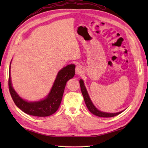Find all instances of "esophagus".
Returning <instances> with one entry per match:
<instances>
[{
	"label": "esophagus",
	"mask_w": 148,
	"mask_h": 148,
	"mask_svg": "<svg viewBox=\"0 0 148 148\" xmlns=\"http://www.w3.org/2000/svg\"><path fill=\"white\" fill-rule=\"evenodd\" d=\"M83 72V69L80 65H77L76 67V73L77 74H82Z\"/></svg>",
	"instance_id": "obj_1"
}]
</instances>
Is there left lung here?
Returning <instances> with one entry per match:
<instances>
[{"instance_id": "8db88e82", "label": "left lung", "mask_w": 148, "mask_h": 148, "mask_svg": "<svg viewBox=\"0 0 148 148\" xmlns=\"http://www.w3.org/2000/svg\"><path fill=\"white\" fill-rule=\"evenodd\" d=\"M79 84L81 86V92H82L83 96L84 97V102H85L86 106L88 108V109L89 111L92 112V114H93L94 115H95L97 116H99V117L111 118V117H114L115 116H117L121 112H119L116 113H108V112H103L99 111V110L97 109L95 106H94L92 101H91L90 97L88 95V94L86 88L84 86L83 81L82 79L79 80Z\"/></svg>"}]
</instances>
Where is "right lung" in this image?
I'll return each mask as SVG.
<instances>
[{
	"instance_id": "add662e5",
	"label": "right lung",
	"mask_w": 148,
	"mask_h": 148,
	"mask_svg": "<svg viewBox=\"0 0 148 148\" xmlns=\"http://www.w3.org/2000/svg\"><path fill=\"white\" fill-rule=\"evenodd\" d=\"M75 65H69L59 71L51 92L45 99L39 102H29L22 99L12 86L10 71L9 72V90L12 100L18 108L26 114L45 117L51 115L57 111L62 99L63 94L67 81L74 77Z\"/></svg>"
}]
</instances>
